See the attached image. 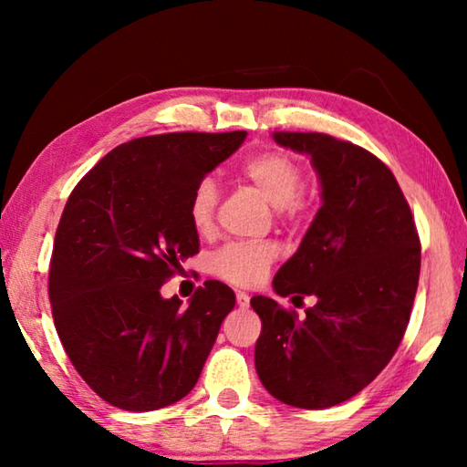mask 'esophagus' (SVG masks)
<instances>
[{"label":"esophagus","mask_w":467,"mask_h":467,"mask_svg":"<svg viewBox=\"0 0 467 467\" xmlns=\"http://www.w3.org/2000/svg\"><path fill=\"white\" fill-rule=\"evenodd\" d=\"M236 305H239L241 309H247V306H249V295H247V292H236Z\"/></svg>","instance_id":"34e87169"}]
</instances>
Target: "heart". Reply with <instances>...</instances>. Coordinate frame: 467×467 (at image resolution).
Returning <instances> with one entry per match:
<instances>
[{
	"label": "heart",
	"mask_w": 467,
	"mask_h": 467,
	"mask_svg": "<svg viewBox=\"0 0 467 467\" xmlns=\"http://www.w3.org/2000/svg\"><path fill=\"white\" fill-rule=\"evenodd\" d=\"M241 179L251 185L282 216L303 210L305 171L296 158L270 150L251 156L241 167ZM218 189L212 179H202L189 197V220L197 234H210L214 226ZM275 259L272 244H226L210 259V270L236 286H253L264 278Z\"/></svg>",
	"instance_id": "b5f03b06"
}]
</instances>
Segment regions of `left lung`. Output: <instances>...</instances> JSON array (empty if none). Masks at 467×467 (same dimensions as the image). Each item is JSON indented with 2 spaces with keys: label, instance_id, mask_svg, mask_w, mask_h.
I'll list each match as a JSON object with an SVG mask.
<instances>
[{
  "label": "left lung",
  "instance_id": "left-lung-1",
  "mask_svg": "<svg viewBox=\"0 0 467 467\" xmlns=\"http://www.w3.org/2000/svg\"><path fill=\"white\" fill-rule=\"evenodd\" d=\"M275 144L311 156L321 208L298 251L274 275L292 303L313 296L298 319L253 296L262 319L255 368L284 404L321 410L350 400L387 367L412 313L420 239L393 172L368 150L327 133L275 131Z\"/></svg>",
  "mask_w": 467,
  "mask_h": 467
}]
</instances>
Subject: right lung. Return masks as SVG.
Segmentation results:
<instances>
[{"label":"right lung","mask_w":467,"mask_h":467,"mask_svg":"<svg viewBox=\"0 0 467 467\" xmlns=\"http://www.w3.org/2000/svg\"><path fill=\"white\" fill-rule=\"evenodd\" d=\"M247 131L162 133L117 146L63 208L49 270L57 336L92 391L130 412L193 389L234 292L203 282L183 306L161 288L200 251L189 220L195 185Z\"/></svg>","instance_id":"right-lung-1"}]
</instances>
